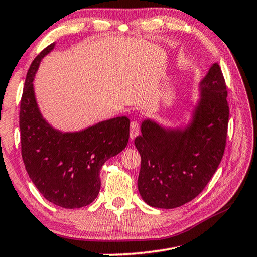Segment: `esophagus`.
<instances>
[{"mask_svg": "<svg viewBox=\"0 0 257 257\" xmlns=\"http://www.w3.org/2000/svg\"><path fill=\"white\" fill-rule=\"evenodd\" d=\"M138 134H140V125H138V122L133 121L130 123V138L134 140Z\"/></svg>", "mask_w": 257, "mask_h": 257, "instance_id": "obj_1", "label": "esophagus"}]
</instances>
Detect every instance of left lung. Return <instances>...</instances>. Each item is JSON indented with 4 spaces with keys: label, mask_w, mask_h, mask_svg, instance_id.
<instances>
[{
    "label": "left lung",
    "mask_w": 257,
    "mask_h": 257,
    "mask_svg": "<svg viewBox=\"0 0 257 257\" xmlns=\"http://www.w3.org/2000/svg\"><path fill=\"white\" fill-rule=\"evenodd\" d=\"M200 98L184 128L142 122L138 191L149 206L172 209L193 200L217 170L226 144L229 105L221 67L213 64L199 84Z\"/></svg>",
    "instance_id": "obj_1"
}]
</instances>
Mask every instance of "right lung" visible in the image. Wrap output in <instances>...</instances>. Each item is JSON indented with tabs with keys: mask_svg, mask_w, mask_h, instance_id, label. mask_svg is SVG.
<instances>
[{
	"mask_svg": "<svg viewBox=\"0 0 257 257\" xmlns=\"http://www.w3.org/2000/svg\"><path fill=\"white\" fill-rule=\"evenodd\" d=\"M55 46L41 51L27 72L19 112L22 157L40 193L56 206L74 209L97 198L100 168L127 146L130 120L113 117L80 132L52 127L40 112L33 81L41 60Z\"/></svg>",
	"mask_w": 257,
	"mask_h": 257,
	"instance_id": "obj_1",
	"label": "right lung"
}]
</instances>
